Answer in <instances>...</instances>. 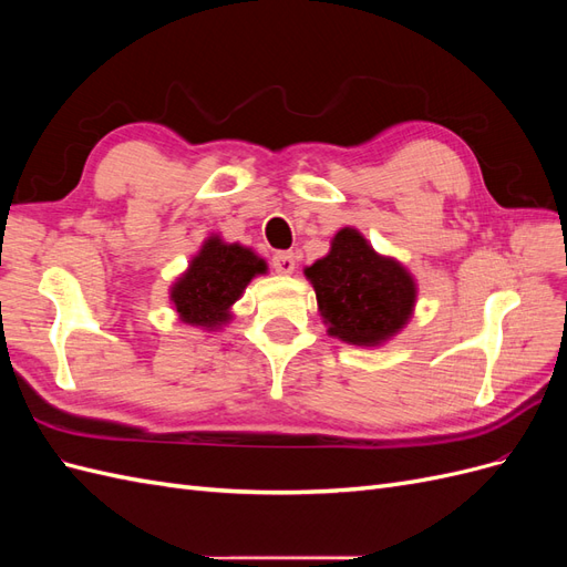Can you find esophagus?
I'll return each instance as SVG.
<instances>
[{
  "instance_id": "esophagus-1",
  "label": "esophagus",
  "mask_w": 567,
  "mask_h": 567,
  "mask_svg": "<svg viewBox=\"0 0 567 567\" xmlns=\"http://www.w3.org/2000/svg\"><path fill=\"white\" fill-rule=\"evenodd\" d=\"M271 267L277 269L279 274H293V269H296V255L281 250V252H277V255L271 257Z\"/></svg>"
}]
</instances>
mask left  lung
I'll return each mask as SVG.
<instances>
[{
    "label": "left lung",
    "mask_w": 567,
    "mask_h": 567,
    "mask_svg": "<svg viewBox=\"0 0 567 567\" xmlns=\"http://www.w3.org/2000/svg\"><path fill=\"white\" fill-rule=\"evenodd\" d=\"M329 333L352 346H379L411 317L416 286L409 271L375 252L357 229H340L331 252L305 269Z\"/></svg>",
    "instance_id": "8db88e82"
}]
</instances>
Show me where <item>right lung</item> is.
<instances>
[{"instance_id":"right-lung-1","label":"right lung","mask_w":567,"mask_h":567,"mask_svg":"<svg viewBox=\"0 0 567 567\" xmlns=\"http://www.w3.org/2000/svg\"><path fill=\"white\" fill-rule=\"evenodd\" d=\"M267 265L252 250L238 244H221L213 236L203 244L188 271L173 286V298L182 321L192 326L225 323L231 315L229 307L241 298L244 288L255 274H265Z\"/></svg>"}]
</instances>
